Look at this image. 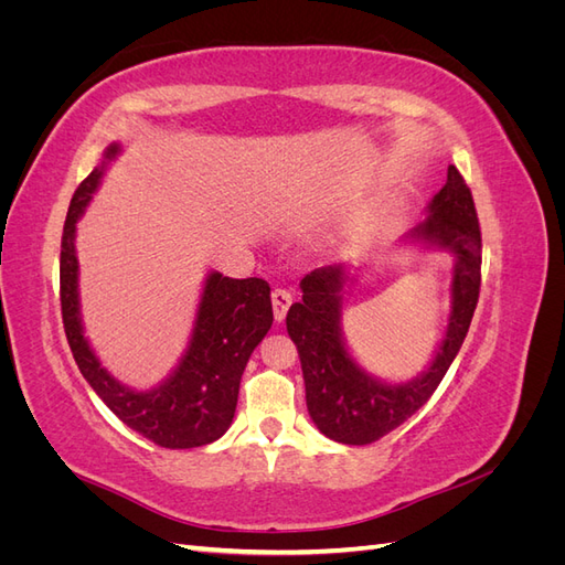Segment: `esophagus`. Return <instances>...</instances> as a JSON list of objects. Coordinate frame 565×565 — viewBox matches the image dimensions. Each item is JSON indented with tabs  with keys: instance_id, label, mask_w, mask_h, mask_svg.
I'll use <instances>...</instances> for the list:
<instances>
[{
	"instance_id": "1",
	"label": "esophagus",
	"mask_w": 565,
	"mask_h": 565,
	"mask_svg": "<svg viewBox=\"0 0 565 565\" xmlns=\"http://www.w3.org/2000/svg\"><path fill=\"white\" fill-rule=\"evenodd\" d=\"M270 303H273V316H276V320H282L287 316L289 303H292V292H289V289L276 287L270 292Z\"/></svg>"
}]
</instances>
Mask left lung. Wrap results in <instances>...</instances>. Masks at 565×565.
Returning <instances> with one entry per match:
<instances>
[{"instance_id":"left-lung-1","label":"left lung","mask_w":565,"mask_h":565,"mask_svg":"<svg viewBox=\"0 0 565 565\" xmlns=\"http://www.w3.org/2000/svg\"><path fill=\"white\" fill-rule=\"evenodd\" d=\"M429 218L415 235L455 252L452 313L446 339L422 377L407 384H382L353 363L339 332V266H322L301 280V301L289 306L287 332L299 351L306 405L318 429L347 446H367L413 417L446 377L465 344L481 292V226L467 181L448 167V181L429 204Z\"/></svg>"}]
</instances>
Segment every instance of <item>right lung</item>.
I'll return each mask as SVG.
<instances>
[{
	"instance_id": "add662e5",
	"label": "right lung",
	"mask_w": 565,
	"mask_h": 565,
	"mask_svg": "<svg viewBox=\"0 0 565 565\" xmlns=\"http://www.w3.org/2000/svg\"><path fill=\"white\" fill-rule=\"evenodd\" d=\"M117 146L106 150L113 160ZM106 162L84 179L67 207L61 237V313L73 358L113 413L160 448H200L228 431L245 365L273 322L270 287L262 278L235 280L212 273L183 361L162 386L131 391L100 367L82 332L77 299L75 224L104 177Z\"/></svg>"
}]
</instances>
